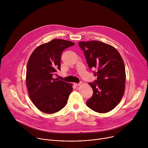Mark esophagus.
<instances>
[{
  "instance_id": "1",
  "label": "esophagus",
  "mask_w": 148,
  "mask_h": 148,
  "mask_svg": "<svg viewBox=\"0 0 148 148\" xmlns=\"http://www.w3.org/2000/svg\"><path fill=\"white\" fill-rule=\"evenodd\" d=\"M74 85H75V86H78L81 85V82H79V83H74Z\"/></svg>"
}]
</instances>
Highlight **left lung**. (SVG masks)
<instances>
[{
  "instance_id": "left-lung-1",
  "label": "left lung",
  "mask_w": 148,
  "mask_h": 148,
  "mask_svg": "<svg viewBox=\"0 0 148 148\" xmlns=\"http://www.w3.org/2000/svg\"><path fill=\"white\" fill-rule=\"evenodd\" d=\"M88 67L97 79L89 82L92 96L87 101V107L99 113L113 110L121 101L125 91V64L119 52L111 45L99 41H80Z\"/></svg>"
}]
</instances>
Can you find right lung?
Wrapping results in <instances>:
<instances>
[{
	"mask_svg": "<svg viewBox=\"0 0 148 148\" xmlns=\"http://www.w3.org/2000/svg\"><path fill=\"white\" fill-rule=\"evenodd\" d=\"M74 45L70 41L54 39L38 46L29 59L26 79L29 96L42 112L53 114L66 106L73 85L53 75L61 70L62 51Z\"/></svg>",
	"mask_w": 148,
	"mask_h": 148,
	"instance_id": "right-lung-1",
	"label": "right lung"
}]
</instances>
